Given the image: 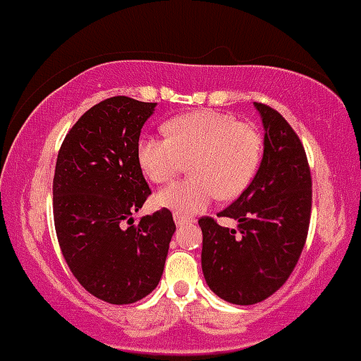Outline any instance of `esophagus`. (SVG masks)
Listing matches in <instances>:
<instances>
[{
  "label": "esophagus",
  "mask_w": 361,
  "mask_h": 361,
  "mask_svg": "<svg viewBox=\"0 0 361 361\" xmlns=\"http://www.w3.org/2000/svg\"><path fill=\"white\" fill-rule=\"evenodd\" d=\"M173 217H174V223H176V226H183V224L190 223V219H188V217L181 216V214H174Z\"/></svg>",
  "instance_id": "esophagus-1"
}]
</instances>
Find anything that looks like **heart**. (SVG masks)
<instances>
[{
	"mask_svg": "<svg viewBox=\"0 0 361 361\" xmlns=\"http://www.w3.org/2000/svg\"><path fill=\"white\" fill-rule=\"evenodd\" d=\"M168 137L145 135L137 144L142 171L154 183H168L190 162L192 176L162 188L156 204L193 216L219 199L231 200L247 190L259 169L264 138L253 123L235 114L200 109L164 125Z\"/></svg>",
	"mask_w": 361,
	"mask_h": 361,
	"instance_id": "1",
	"label": "heart"
}]
</instances>
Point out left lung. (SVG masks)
Segmentation results:
<instances>
[{
	"label": "left lung",
	"mask_w": 361,
	"mask_h": 361,
	"mask_svg": "<svg viewBox=\"0 0 361 361\" xmlns=\"http://www.w3.org/2000/svg\"><path fill=\"white\" fill-rule=\"evenodd\" d=\"M262 116L264 157L252 183L217 217L238 221L224 228L200 217L202 271L209 288L235 305L269 298L286 283L305 247L312 212V174L303 144L271 106Z\"/></svg>",
	"instance_id": "1"
}]
</instances>
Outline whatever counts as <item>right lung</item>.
<instances>
[{
  "label": "right lung",
  "instance_id": "right-lung-1",
  "mask_svg": "<svg viewBox=\"0 0 361 361\" xmlns=\"http://www.w3.org/2000/svg\"><path fill=\"white\" fill-rule=\"evenodd\" d=\"M154 108L126 96L92 106L66 133L54 169L63 257L90 295L113 305L135 303L159 284L176 229L166 207L137 224L132 217L150 195L137 144Z\"/></svg>",
  "mask_w": 361,
  "mask_h": 361
}]
</instances>
